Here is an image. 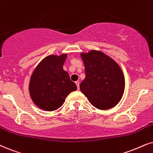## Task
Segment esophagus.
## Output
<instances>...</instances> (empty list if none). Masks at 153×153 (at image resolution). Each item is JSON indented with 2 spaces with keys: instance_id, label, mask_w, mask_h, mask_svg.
Here are the masks:
<instances>
[{
  "instance_id": "1",
  "label": "esophagus",
  "mask_w": 153,
  "mask_h": 153,
  "mask_svg": "<svg viewBox=\"0 0 153 153\" xmlns=\"http://www.w3.org/2000/svg\"><path fill=\"white\" fill-rule=\"evenodd\" d=\"M75 84H76L77 88H78V90H79V89H80V82H79L78 81H76V82H75Z\"/></svg>"
}]
</instances>
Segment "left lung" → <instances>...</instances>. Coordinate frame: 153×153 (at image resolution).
<instances>
[{"instance_id": "obj_1", "label": "left lung", "mask_w": 153, "mask_h": 153, "mask_svg": "<svg viewBox=\"0 0 153 153\" xmlns=\"http://www.w3.org/2000/svg\"><path fill=\"white\" fill-rule=\"evenodd\" d=\"M85 78L80 83L81 92L92 106L106 110L115 107L122 98L124 75L121 68L103 52L92 50L80 53Z\"/></svg>"}]
</instances>
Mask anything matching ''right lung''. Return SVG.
<instances>
[{"instance_id": "right-lung-1", "label": "right lung", "mask_w": 153, "mask_h": 153, "mask_svg": "<svg viewBox=\"0 0 153 153\" xmlns=\"http://www.w3.org/2000/svg\"><path fill=\"white\" fill-rule=\"evenodd\" d=\"M67 54L49 55L37 65L31 75L30 94L40 109L51 111L63 105L65 97L77 90L63 66Z\"/></svg>"}]
</instances>
